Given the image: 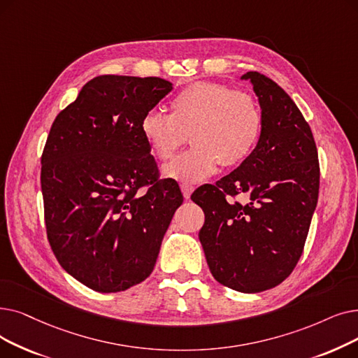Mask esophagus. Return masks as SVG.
<instances>
[{"label":"esophagus","mask_w":358,"mask_h":358,"mask_svg":"<svg viewBox=\"0 0 358 358\" xmlns=\"http://www.w3.org/2000/svg\"><path fill=\"white\" fill-rule=\"evenodd\" d=\"M180 187H181L182 196H184L185 199H190V196H192V193H193V190H194L193 185L189 184V182H181Z\"/></svg>","instance_id":"34e87169"}]
</instances>
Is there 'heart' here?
<instances>
[{
  "label": "heart",
  "mask_w": 358,
  "mask_h": 358,
  "mask_svg": "<svg viewBox=\"0 0 358 358\" xmlns=\"http://www.w3.org/2000/svg\"><path fill=\"white\" fill-rule=\"evenodd\" d=\"M141 133L158 161H169L187 142L193 146L164 174L178 181H201L221 164L237 166L256 149L263 118L255 98L220 83L197 82L169 101V113L159 108L141 120Z\"/></svg>",
  "instance_id": "obj_1"
}]
</instances>
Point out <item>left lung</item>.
I'll list each match as a JSON object with an SVG mask.
<instances>
[{
	"mask_svg": "<svg viewBox=\"0 0 358 358\" xmlns=\"http://www.w3.org/2000/svg\"><path fill=\"white\" fill-rule=\"evenodd\" d=\"M241 79L250 80L262 108L259 143L192 200L205 212L199 240L213 278L231 289L260 292L281 284L301 257L320 169L313 133L288 93L257 71ZM238 194L249 199L245 204L229 199Z\"/></svg>",
	"mask_w": 358,
	"mask_h": 358,
	"instance_id": "1",
	"label": "left lung"
}]
</instances>
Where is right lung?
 Masks as SVG:
<instances>
[{
  "label": "right lung",
  "instance_id": "right-lung-1",
  "mask_svg": "<svg viewBox=\"0 0 358 358\" xmlns=\"http://www.w3.org/2000/svg\"><path fill=\"white\" fill-rule=\"evenodd\" d=\"M171 90L159 77L98 76L57 115L46 138V236L63 269L93 291L145 281L182 203L177 181L159 178L138 127Z\"/></svg>",
  "mask_w": 358,
  "mask_h": 358
}]
</instances>
